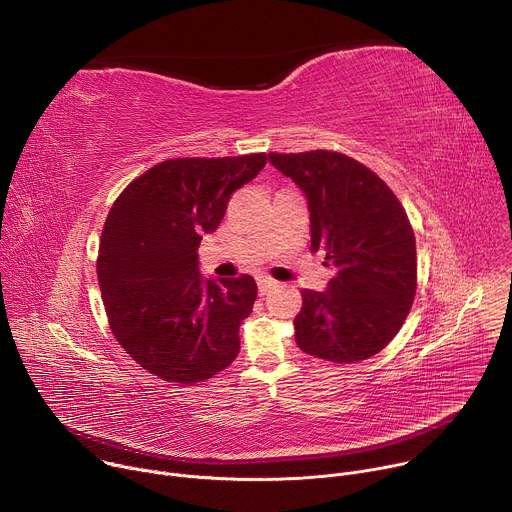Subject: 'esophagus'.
<instances>
[{
    "mask_svg": "<svg viewBox=\"0 0 512 512\" xmlns=\"http://www.w3.org/2000/svg\"><path fill=\"white\" fill-rule=\"evenodd\" d=\"M257 285H259V296H265V294H269V289H273L277 283L273 279L263 277V279L257 281Z\"/></svg>",
    "mask_w": 512,
    "mask_h": 512,
    "instance_id": "1",
    "label": "esophagus"
}]
</instances>
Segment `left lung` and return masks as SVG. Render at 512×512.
Wrapping results in <instances>:
<instances>
[{
  "label": "left lung",
  "mask_w": 512,
  "mask_h": 512,
  "mask_svg": "<svg viewBox=\"0 0 512 512\" xmlns=\"http://www.w3.org/2000/svg\"><path fill=\"white\" fill-rule=\"evenodd\" d=\"M269 162L306 194L312 251L336 267L326 291L302 289L298 346L340 364L371 358L401 330L415 298V235L405 208L373 170L344 154H269Z\"/></svg>",
  "instance_id": "left-lung-1"
}]
</instances>
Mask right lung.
Returning <instances> with one entry per match:
<instances>
[{
  "mask_svg": "<svg viewBox=\"0 0 512 512\" xmlns=\"http://www.w3.org/2000/svg\"><path fill=\"white\" fill-rule=\"evenodd\" d=\"M265 164V154L166 160L109 210L97 257L103 306L117 342L148 373L194 385L237 358L257 283L251 275L204 279L198 247L221 225L231 194Z\"/></svg>",
  "mask_w": 512,
  "mask_h": 512,
  "instance_id": "1",
  "label": "right lung"
}]
</instances>
